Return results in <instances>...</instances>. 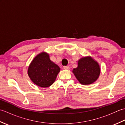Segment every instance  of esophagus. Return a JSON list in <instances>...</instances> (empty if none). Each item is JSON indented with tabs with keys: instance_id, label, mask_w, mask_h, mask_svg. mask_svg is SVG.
<instances>
[{
	"instance_id": "esophagus-1",
	"label": "esophagus",
	"mask_w": 125,
	"mask_h": 125,
	"mask_svg": "<svg viewBox=\"0 0 125 125\" xmlns=\"http://www.w3.org/2000/svg\"><path fill=\"white\" fill-rule=\"evenodd\" d=\"M64 69L65 70H69L70 68H69V66H64Z\"/></svg>"
}]
</instances>
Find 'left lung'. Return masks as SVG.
<instances>
[{
	"label": "left lung",
	"instance_id": "obj_1",
	"mask_svg": "<svg viewBox=\"0 0 125 125\" xmlns=\"http://www.w3.org/2000/svg\"><path fill=\"white\" fill-rule=\"evenodd\" d=\"M73 73L81 84L89 85L99 77L100 68L97 61L91 57H83L79 60L78 67L73 69Z\"/></svg>",
	"mask_w": 125,
	"mask_h": 125
}]
</instances>
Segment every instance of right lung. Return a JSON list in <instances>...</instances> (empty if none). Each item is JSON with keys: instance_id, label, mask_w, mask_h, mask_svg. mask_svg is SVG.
<instances>
[{"instance_id": "1", "label": "right lung", "mask_w": 125, "mask_h": 125, "mask_svg": "<svg viewBox=\"0 0 125 125\" xmlns=\"http://www.w3.org/2000/svg\"><path fill=\"white\" fill-rule=\"evenodd\" d=\"M60 71V67L50 60L49 54L42 52L31 61L28 75L36 85L48 87L54 83Z\"/></svg>"}]
</instances>
